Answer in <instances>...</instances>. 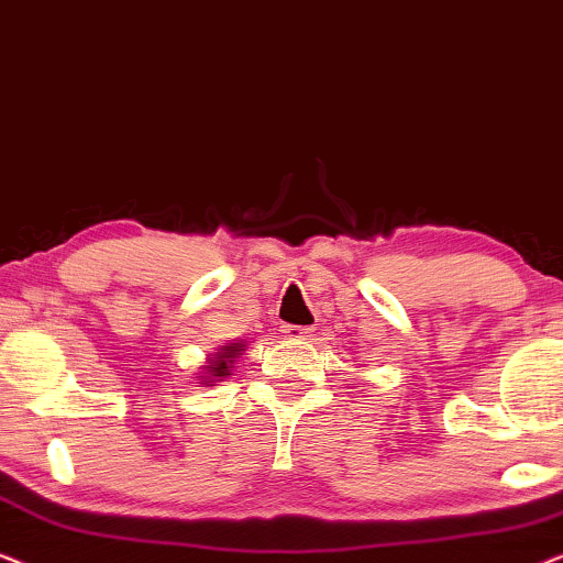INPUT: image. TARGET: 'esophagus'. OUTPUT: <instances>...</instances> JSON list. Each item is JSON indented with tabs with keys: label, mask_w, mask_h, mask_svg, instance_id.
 <instances>
[{
	"label": "esophagus",
	"mask_w": 563,
	"mask_h": 563,
	"mask_svg": "<svg viewBox=\"0 0 563 563\" xmlns=\"http://www.w3.org/2000/svg\"><path fill=\"white\" fill-rule=\"evenodd\" d=\"M282 333H284V338H291V341H299V338L310 335L312 328H305V325H282Z\"/></svg>",
	"instance_id": "1"
}]
</instances>
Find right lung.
<instances>
[{
  "mask_svg": "<svg viewBox=\"0 0 563 563\" xmlns=\"http://www.w3.org/2000/svg\"><path fill=\"white\" fill-rule=\"evenodd\" d=\"M245 349V343H228L218 349V353H212L210 358H207V366H205V384L207 387H214V382H222L225 376L230 374V368H233V361L241 356V351Z\"/></svg>",
  "mask_w": 563,
  "mask_h": 563,
  "instance_id": "1",
  "label": "right lung"
}]
</instances>
